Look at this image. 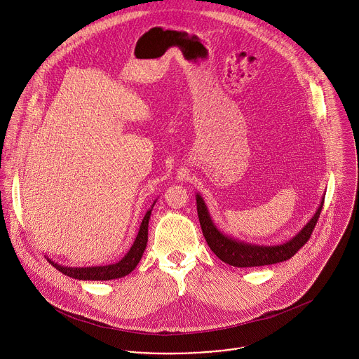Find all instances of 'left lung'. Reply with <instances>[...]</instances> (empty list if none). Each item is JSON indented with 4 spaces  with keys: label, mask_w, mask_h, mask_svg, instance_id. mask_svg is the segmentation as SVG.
Segmentation results:
<instances>
[{
    "label": "left lung",
    "mask_w": 359,
    "mask_h": 359,
    "mask_svg": "<svg viewBox=\"0 0 359 359\" xmlns=\"http://www.w3.org/2000/svg\"><path fill=\"white\" fill-rule=\"evenodd\" d=\"M196 204H197L200 227L210 250L222 262L233 267L245 269V267L270 266V264L281 263L291 259L292 255L311 237L313 230L318 222V217L324 206V197L320 203L316 215L310 219V222L306 223L292 238H290L283 244H276V245L252 244V243L241 241L231 236L224 234L217 229V226L212 220L206 203H204L203 197L198 193L196 194Z\"/></svg>",
    "instance_id": "left-lung-1"
}]
</instances>
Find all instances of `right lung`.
<instances>
[{"instance_id": "add662e5", "label": "right lung", "mask_w": 359, "mask_h": 359, "mask_svg": "<svg viewBox=\"0 0 359 359\" xmlns=\"http://www.w3.org/2000/svg\"><path fill=\"white\" fill-rule=\"evenodd\" d=\"M156 201H153L151 208L146 212L137 236L132 244V247L129 248V251L125 254V257L122 260H119L115 264H108V266H97V267H67V266H61L55 262H53L50 259L46 260L53 264L58 271H61L62 274L72 277L75 280H88V281H108V280H114V278H122L128 274H130L137 263L140 262L143 251L146 248L147 244V227H149V219L153 210V206H155Z\"/></svg>"}]
</instances>
